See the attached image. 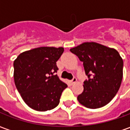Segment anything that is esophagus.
<instances>
[{
  "instance_id": "1",
  "label": "esophagus",
  "mask_w": 130,
  "mask_h": 130,
  "mask_svg": "<svg viewBox=\"0 0 130 130\" xmlns=\"http://www.w3.org/2000/svg\"><path fill=\"white\" fill-rule=\"evenodd\" d=\"M76 82V77H74L73 79H72V80L71 81V84H75Z\"/></svg>"
}]
</instances>
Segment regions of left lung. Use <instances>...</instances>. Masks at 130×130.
<instances>
[{
	"instance_id": "left-lung-1",
	"label": "left lung",
	"mask_w": 130,
	"mask_h": 130,
	"mask_svg": "<svg viewBox=\"0 0 130 130\" xmlns=\"http://www.w3.org/2000/svg\"><path fill=\"white\" fill-rule=\"evenodd\" d=\"M70 51L83 62L89 78L84 82V91L77 97L79 103L89 109L106 105L116 95L123 79V60L119 53L94 42L82 43Z\"/></svg>"
}]
</instances>
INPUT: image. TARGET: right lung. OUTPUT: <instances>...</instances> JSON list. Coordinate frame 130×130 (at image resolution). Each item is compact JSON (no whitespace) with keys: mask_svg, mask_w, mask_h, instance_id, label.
Segmentation results:
<instances>
[{"mask_svg":"<svg viewBox=\"0 0 130 130\" xmlns=\"http://www.w3.org/2000/svg\"><path fill=\"white\" fill-rule=\"evenodd\" d=\"M63 47L41 46L26 51L14 61V80L17 89L28 106L38 111L54 109L68 87L57 75L56 62Z\"/></svg>","mask_w":130,"mask_h":130,"instance_id":"right-lung-1","label":"right lung"}]
</instances>
